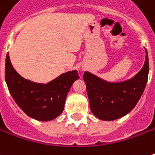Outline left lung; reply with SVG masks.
<instances>
[{
  "label": "left lung",
  "mask_w": 155,
  "mask_h": 155,
  "mask_svg": "<svg viewBox=\"0 0 155 155\" xmlns=\"http://www.w3.org/2000/svg\"><path fill=\"white\" fill-rule=\"evenodd\" d=\"M143 68L131 80L109 83L88 72L83 74L92 113L102 120H114L128 114L136 106L147 82L149 62L146 49Z\"/></svg>",
  "instance_id": "8db88e82"
}]
</instances>
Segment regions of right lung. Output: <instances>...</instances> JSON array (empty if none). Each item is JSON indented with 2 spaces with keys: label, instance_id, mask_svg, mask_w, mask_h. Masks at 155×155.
Here are the masks:
<instances>
[{
  "label": "right lung",
  "instance_id": "1",
  "mask_svg": "<svg viewBox=\"0 0 155 155\" xmlns=\"http://www.w3.org/2000/svg\"><path fill=\"white\" fill-rule=\"evenodd\" d=\"M78 78V72L74 70L48 84L35 83L22 78L15 70L8 53L6 57L5 80L9 93L21 109L37 120H52L62 113L68 93Z\"/></svg>",
  "mask_w": 155,
  "mask_h": 155
}]
</instances>
